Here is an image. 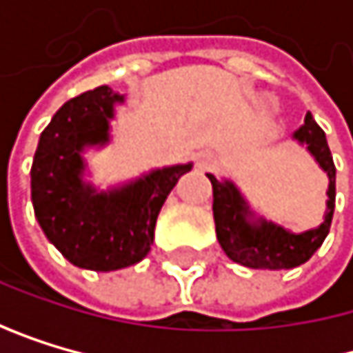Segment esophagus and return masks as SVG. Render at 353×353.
Returning <instances> with one entry per match:
<instances>
[{
	"instance_id": "obj_1",
	"label": "esophagus",
	"mask_w": 353,
	"mask_h": 353,
	"mask_svg": "<svg viewBox=\"0 0 353 353\" xmlns=\"http://www.w3.org/2000/svg\"><path fill=\"white\" fill-rule=\"evenodd\" d=\"M214 163H216V157L212 154V152H201L199 157H196V167L199 169H212L214 167Z\"/></svg>"
}]
</instances>
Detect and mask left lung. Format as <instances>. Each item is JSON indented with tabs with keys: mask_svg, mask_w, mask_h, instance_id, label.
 Masks as SVG:
<instances>
[{
	"mask_svg": "<svg viewBox=\"0 0 353 353\" xmlns=\"http://www.w3.org/2000/svg\"><path fill=\"white\" fill-rule=\"evenodd\" d=\"M292 137L299 143L307 145L309 154L316 159V163L328 175V201L324 222L318 228L305 230V233H290L279 224H273L265 218H256L233 182L218 180L216 175L208 173L214 188L216 237L233 263H239L250 269H294L307 263L328 235L334 214L336 169L326 135L314 120V116L307 112L303 127L296 129Z\"/></svg>",
	"mask_w": 353,
	"mask_h": 353,
	"instance_id": "1",
	"label": "left lung"
}]
</instances>
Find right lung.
I'll return each mask as SVG.
<instances>
[{
	"instance_id": "right-lung-1",
	"label": "right lung",
	"mask_w": 353,
	"mask_h": 353,
	"mask_svg": "<svg viewBox=\"0 0 353 353\" xmlns=\"http://www.w3.org/2000/svg\"><path fill=\"white\" fill-rule=\"evenodd\" d=\"M123 94L97 86L59 108L39 135L31 165L35 218L72 265L90 271L125 269L150 252L167 194L192 163L154 169L108 192L82 180L84 148L110 141V120Z\"/></svg>"
}]
</instances>
